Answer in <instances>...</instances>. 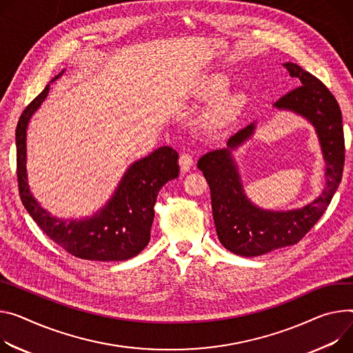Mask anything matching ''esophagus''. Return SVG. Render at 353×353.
<instances>
[{
    "label": "esophagus",
    "instance_id": "34e87169",
    "mask_svg": "<svg viewBox=\"0 0 353 353\" xmlns=\"http://www.w3.org/2000/svg\"><path fill=\"white\" fill-rule=\"evenodd\" d=\"M193 156H191L188 152H184L180 154L179 157V165H180V169L181 172H188L191 169V166H193Z\"/></svg>",
    "mask_w": 353,
    "mask_h": 353
}]
</instances>
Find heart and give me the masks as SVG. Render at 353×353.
<instances>
[{
  "instance_id": "heart-1",
  "label": "heart",
  "mask_w": 353,
  "mask_h": 353,
  "mask_svg": "<svg viewBox=\"0 0 353 353\" xmlns=\"http://www.w3.org/2000/svg\"><path fill=\"white\" fill-rule=\"evenodd\" d=\"M230 85V80L222 74H211L203 81V94L207 97H215L222 94ZM245 95L241 92L228 94L222 97L214 107L211 117L215 122H223L234 118L245 105Z\"/></svg>"
}]
</instances>
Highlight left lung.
<instances>
[{"label": "left lung", "mask_w": 353, "mask_h": 353, "mask_svg": "<svg viewBox=\"0 0 353 353\" xmlns=\"http://www.w3.org/2000/svg\"><path fill=\"white\" fill-rule=\"evenodd\" d=\"M283 66L300 85L280 97L274 107L293 111L314 125L327 165L323 194L292 211H266L250 203L231 152L252 137L254 122L231 137L227 148L205 153L197 163L210 185L219 242L232 253L246 258L300 242L328 208L345 165L342 112L332 92L296 63L287 61Z\"/></svg>", "instance_id": "1"}]
</instances>
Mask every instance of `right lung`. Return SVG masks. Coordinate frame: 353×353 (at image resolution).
Segmentation results:
<instances>
[{
  "label": "right lung",
  "mask_w": 353,
  "mask_h": 353,
  "mask_svg": "<svg viewBox=\"0 0 353 353\" xmlns=\"http://www.w3.org/2000/svg\"><path fill=\"white\" fill-rule=\"evenodd\" d=\"M48 94L49 84L23 110L15 131L17 176L23 207L53 242L76 258L100 262L134 258L150 241L153 207L160 188L179 176L177 152L162 146L130 166L111 200L92 216L79 221L52 216L32 196L26 176L28 122Z\"/></svg>",
  "instance_id": "add662e5"
}]
</instances>
